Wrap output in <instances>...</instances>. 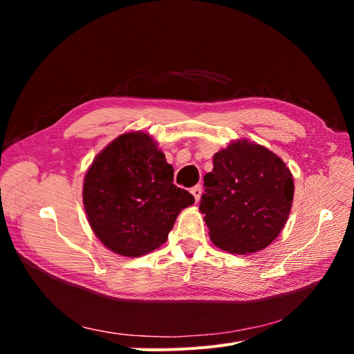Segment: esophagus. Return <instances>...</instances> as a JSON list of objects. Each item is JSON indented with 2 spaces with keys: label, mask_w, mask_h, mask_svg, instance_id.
I'll list each match as a JSON object with an SVG mask.
<instances>
[{
  "label": "esophagus",
  "mask_w": 354,
  "mask_h": 354,
  "mask_svg": "<svg viewBox=\"0 0 354 354\" xmlns=\"http://www.w3.org/2000/svg\"><path fill=\"white\" fill-rule=\"evenodd\" d=\"M190 194L194 195V198H195V201H196V202H199V199H201V195H202V187H201V186H195V187H192V189H190Z\"/></svg>",
  "instance_id": "1"
}]
</instances>
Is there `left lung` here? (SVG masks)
<instances>
[{
	"mask_svg": "<svg viewBox=\"0 0 354 354\" xmlns=\"http://www.w3.org/2000/svg\"><path fill=\"white\" fill-rule=\"evenodd\" d=\"M203 177L209 238L220 250L250 254L264 250L283 229L294 199L292 174L269 149L246 140L230 143L214 155Z\"/></svg>",
	"mask_w": 354,
	"mask_h": 354,
	"instance_id": "1",
	"label": "left lung"
}]
</instances>
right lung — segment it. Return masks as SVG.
Segmentation results:
<instances>
[{
  "instance_id": "1",
  "label": "right lung",
  "mask_w": 354,
  "mask_h": 354,
  "mask_svg": "<svg viewBox=\"0 0 354 354\" xmlns=\"http://www.w3.org/2000/svg\"><path fill=\"white\" fill-rule=\"evenodd\" d=\"M173 178L174 168L142 131L116 137L94 158L84 178L82 201L106 248L140 257L167 241L180 211L195 202Z\"/></svg>"
}]
</instances>
